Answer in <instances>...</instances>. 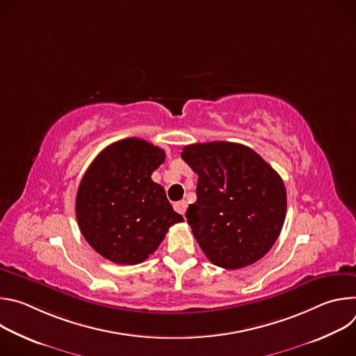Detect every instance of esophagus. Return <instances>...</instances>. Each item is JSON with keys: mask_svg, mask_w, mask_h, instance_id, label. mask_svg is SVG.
<instances>
[{"mask_svg": "<svg viewBox=\"0 0 356 356\" xmlns=\"http://www.w3.org/2000/svg\"><path fill=\"white\" fill-rule=\"evenodd\" d=\"M175 210L179 213V214H184L186 213V209H187V202L183 200V201H179V202H175Z\"/></svg>", "mask_w": 356, "mask_h": 356, "instance_id": "1", "label": "esophagus"}]
</instances>
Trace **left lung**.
<instances>
[{"instance_id": "1", "label": "left lung", "mask_w": 356, "mask_h": 356, "mask_svg": "<svg viewBox=\"0 0 356 356\" xmlns=\"http://www.w3.org/2000/svg\"><path fill=\"white\" fill-rule=\"evenodd\" d=\"M183 161L198 175L197 201L186 213L210 262L241 269L270 250L286 217V188L255 150L232 142L183 147Z\"/></svg>"}]
</instances>
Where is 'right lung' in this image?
Listing matches in <instances>:
<instances>
[{"mask_svg": "<svg viewBox=\"0 0 356 356\" xmlns=\"http://www.w3.org/2000/svg\"><path fill=\"white\" fill-rule=\"evenodd\" d=\"M165 150L127 138L107 146L84 173L77 195L79 228L101 257L136 265L154 253L173 224L184 221L165 188L150 179Z\"/></svg>", "mask_w": 356, "mask_h": 356, "instance_id": "right-lung-1", "label": "right lung"}]
</instances>
